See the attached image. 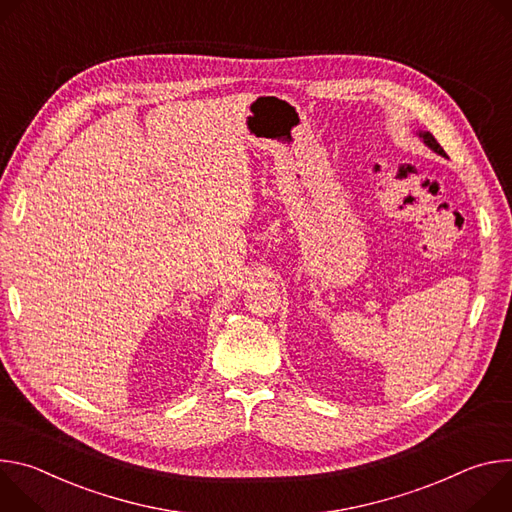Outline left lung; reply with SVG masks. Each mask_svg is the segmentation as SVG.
<instances>
[{"mask_svg": "<svg viewBox=\"0 0 512 512\" xmlns=\"http://www.w3.org/2000/svg\"><path fill=\"white\" fill-rule=\"evenodd\" d=\"M421 138L425 140V144L429 146V148H433L437 154H441V156H445V150L439 146V142L429 134V132H425V134H421Z\"/></svg>", "mask_w": 512, "mask_h": 512, "instance_id": "8db88e82", "label": "left lung"}]
</instances>
